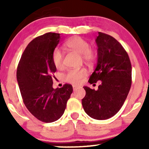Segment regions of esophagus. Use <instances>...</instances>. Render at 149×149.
I'll list each match as a JSON object with an SVG mask.
<instances>
[{"instance_id":"esophagus-1","label":"esophagus","mask_w":149,"mask_h":149,"mask_svg":"<svg viewBox=\"0 0 149 149\" xmlns=\"http://www.w3.org/2000/svg\"><path fill=\"white\" fill-rule=\"evenodd\" d=\"M80 88V86H78V85H73V91H76L77 90H78V89H79Z\"/></svg>"}]
</instances>
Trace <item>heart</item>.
Listing matches in <instances>:
<instances>
[{
  "label": "heart",
  "instance_id": "obj_1",
  "mask_svg": "<svg viewBox=\"0 0 149 149\" xmlns=\"http://www.w3.org/2000/svg\"><path fill=\"white\" fill-rule=\"evenodd\" d=\"M64 46L66 49L80 54L82 59L88 64H92L97 58V53L90 47L88 42L79 36L73 37L65 42ZM64 54L59 48H55L52 54V60L57 69L63 66ZM87 75V70L85 68L70 69L65 75V80L73 84H78L82 78Z\"/></svg>",
  "mask_w": 149,
  "mask_h": 149
}]
</instances>
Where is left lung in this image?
<instances>
[{
  "label": "left lung",
  "instance_id": "1",
  "mask_svg": "<svg viewBox=\"0 0 149 149\" xmlns=\"http://www.w3.org/2000/svg\"><path fill=\"white\" fill-rule=\"evenodd\" d=\"M96 38L97 64L90 76V84L101 80L98 90L83 87V109L90 117L107 120L116 115L123 105L132 84V66L129 56L113 37L99 32Z\"/></svg>",
  "mask_w": 149,
  "mask_h": 149
}]
</instances>
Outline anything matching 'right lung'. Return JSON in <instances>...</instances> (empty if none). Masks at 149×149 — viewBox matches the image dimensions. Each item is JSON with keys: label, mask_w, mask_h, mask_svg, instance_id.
Listing matches in <instances>:
<instances>
[{"label": "right lung", "mask_w": 149, "mask_h": 149, "mask_svg": "<svg viewBox=\"0 0 149 149\" xmlns=\"http://www.w3.org/2000/svg\"><path fill=\"white\" fill-rule=\"evenodd\" d=\"M60 34L47 33L31 41L22 54L17 79L26 107L39 120L52 123L64 114L73 87L52 88V74L57 69L52 60Z\"/></svg>", "instance_id": "1"}]
</instances>
